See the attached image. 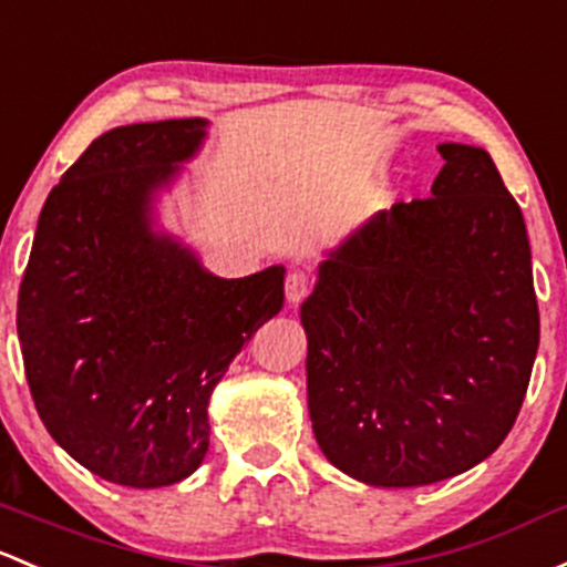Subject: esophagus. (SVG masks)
I'll return each instance as SVG.
<instances>
[{"label":"esophagus","mask_w":567,"mask_h":567,"mask_svg":"<svg viewBox=\"0 0 567 567\" xmlns=\"http://www.w3.org/2000/svg\"><path fill=\"white\" fill-rule=\"evenodd\" d=\"M309 288H312V277L307 271H290L285 279V293L290 303H299L309 293Z\"/></svg>","instance_id":"obj_1"}]
</instances>
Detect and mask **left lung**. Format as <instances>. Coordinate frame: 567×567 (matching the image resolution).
<instances>
[{
    "label": "left lung",
    "instance_id": "left-lung-1",
    "mask_svg": "<svg viewBox=\"0 0 567 567\" xmlns=\"http://www.w3.org/2000/svg\"><path fill=\"white\" fill-rule=\"evenodd\" d=\"M429 198L393 204L303 301L326 458L369 486H426L508 437L540 318L522 208L484 148L443 143Z\"/></svg>",
    "mask_w": 567,
    "mask_h": 567
}]
</instances>
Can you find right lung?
I'll list each match as a JSON object with an SVG mask.
<instances>
[{
  "instance_id": "obj_1",
  "label": "right lung",
  "mask_w": 567,
  "mask_h": 567,
  "mask_svg": "<svg viewBox=\"0 0 567 567\" xmlns=\"http://www.w3.org/2000/svg\"><path fill=\"white\" fill-rule=\"evenodd\" d=\"M204 127L143 122L89 143L48 195L18 290L34 408L111 484L157 488L198 470L212 389L285 301L282 266L219 279L148 228V198Z\"/></svg>"
}]
</instances>
